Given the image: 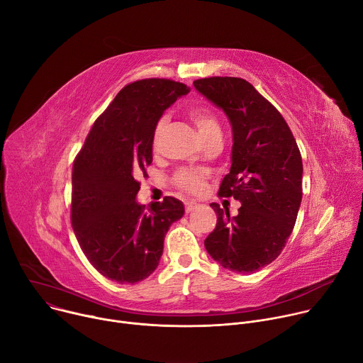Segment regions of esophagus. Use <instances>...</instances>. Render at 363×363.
I'll return each instance as SVG.
<instances>
[{"instance_id": "1", "label": "esophagus", "mask_w": 363, "mask_h": 363, "mask_svg": "<svg viewBox=\"0 0 363 363\" xmlns=\"http://www.w3.org/2000/svg\"><path fill=\"white\" fill-rule=\"evenodd\" d=\"M196 206H197L196 203H193V202H187V203H186V208H184V209H186V213L193 212V211L196 209Z\"/></svg>"}]
</instances>
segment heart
Masks as SVG:
<instances>
[{"label":"heart","instance_id":"b5f03b06","mask_svg":"<svg viewBox=\"0 0 363 363\" xmlns=\"http://www.w3.org/2000/svg\"><path fill=\"white\" fill-rule=\"evenodd\" d=\"M190 116L193 119L194 125L197 127L200 135H202V138H205L206 135H209L215 131H220L218 119L211 112H208L205 109H194V111H191ZM166 124H167L166 118H161L157 123L155 130H154V135H152V143L154 144L158 143L161 134H163V131L166 128ZM174 183L182 190L197 194L205 189V176L202 173H196V172H191V170H180L174 176Z\"/></svg>","mask_w":363,"mask_h":363}]
</instances>
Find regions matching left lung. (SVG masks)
Masks as SVG:
<instances>
[{"label": "left lung", "mask_w": 363, "mask_h": 363, "mask_svg": "<svg viewBox=\"0 0 363 363\" xmlns=\"http://www.w3.org/2000/svg\"><path fill=\"white\" fill-rule=\"evenodd\" d=\"M193 85L229 119L232 166L219 196L242 205L230 216L211 203L218 222L205 248L229 271H258L281 254L296 225L303 197L300 150L283 115L245 79L215 76Z\"/></svg>", "instance_id": "8db88e82"}]
</instances>
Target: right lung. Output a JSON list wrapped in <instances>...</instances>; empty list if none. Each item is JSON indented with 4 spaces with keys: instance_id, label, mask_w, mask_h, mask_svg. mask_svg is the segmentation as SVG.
I'll list each match as a JSON object with an SVG mask.
<instances>
[{
    "instance_id": "obj_1",
    "label": "right lung",
    "mask_w": 363,
    "mask_h": 363,
    "mask_svg": "<svg viewBox=\"0 0 363 363\" xmlns=\"http://www.w3.org/2000/svg\"><path fill=\"white\" fill-rule=\"evenodd\" d=\"M190 88L170 79H143L121 89L95 121L72 173V226L89 262L119 284H135L157 268L164 238L184 215L166 196L150 208L137 202L152 161L158 119Z\"/></svg>"
}]
</instances>
